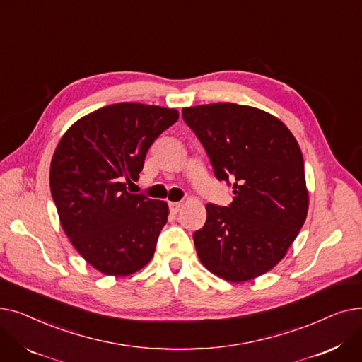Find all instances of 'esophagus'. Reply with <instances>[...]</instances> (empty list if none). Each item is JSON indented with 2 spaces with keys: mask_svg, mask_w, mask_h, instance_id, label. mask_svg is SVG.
Returning <instances> with one entry per match:
<instances>
[{
  "mask_svg": "<svg viewBox=\"0 0 362 362\" xmlns=\"http://www.w3.org/2000/svg\"><path fill=\"white\" fill-rule=\"evenodd\" d=\"M168 206H170V211L173 214H177L180 211L182 208V204L180 202H168Z\"/></svg>",
  "mask_w": 362,
  "mask_h": 362,
  "instance_id": "obj_1",
  "label": "esophagus"
}]
</instances>
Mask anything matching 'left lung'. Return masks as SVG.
<instances>
[{
  "label": "left lung",
  "instance_id": "obj_1",
  "mask_svg": "<svg viewBox=\"0 0 362 362\" xmlns=\"http://www.w3.org/2000/svg\"><path fill=\"white\" fill-rule=\"evenodd\" d=\"M218 180L233 186L229 206L206 204L194 233L211 273L233 283L270 272L286 255L308 213L300 148L277 117L232 103L182 110Z\"/></svg>",
  "mask_w": 362,
  "mask_h": 362
}]
</instances>
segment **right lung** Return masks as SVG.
<instances>
[{
	"mask_svg": "<svg viewBox=\"0 0 362 362\" xmlns=\"http://www.w3.org/2000/svg\"><path fill=\"white\" fill-rule=\"evenodd\" d=\"M177 119L175 108L112 104L76 122L57 145L49 187L62 227L107 276L136 273L156 252L168 205L127 192L124 180L139 177L149 146Z\"/></svg>",
	"mask_w": 362,
	"mask_h": 362,
	"instance_id": "right-lung-1",
	"label": "right lung"
}]
</instances>
